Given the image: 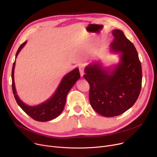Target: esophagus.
<instances>
[{"mask_svg":"<svg viewBox=\"0 0 157 157\" xmlns=\"http://www.w3.org/2000/svg\"><path fill=\"white\" fill-rule=\"evenodd\" d=\"M84 69H85V67H84V66H83V65L80 66V67H79V73L81 74V76H82V77H83V75H84Z\"/></svg>","mask_w":157,"mask_h":157,"instance_id":"34e87169","label":"esophagus"}]
</instances>
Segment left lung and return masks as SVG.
<instances>
[{
	"label": "left lung",
	"instance_id": "1",
	"mask_svg": "<svg viewBox=\"0 0 157 157\" xmlns=\"http://www.w3.org/2000/svg\"><path fill=\"white\" fill-rule=\"evenodd\" d=\"M111 50L121 53L120 61L113 69L101 63L90 64L83 75L90 84L89 100L93 109L105 117L120 115L136 102L141 89L142 68L132 43L120 30L112 31Z\"/></svg>",
	"mask_w": 157,
	"mask_h": 157
}]
</instances>
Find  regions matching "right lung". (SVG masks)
Returning <instances> with one entry per match:
<instances>
[{"instance_id": "obj_1", "label": "right lung", "mask_w": 157, "mask_h": 157, "mask_svg": "<svg viewBox=\"0 0 157 157\" xmlns=\"http://www.w3.org/2000/svg\"><path fill=\"white\" fill-rule=\"evenodd\" d=\"M26 43L27 41L21 44L19 47L16 53V58ZM14 67L15 61L13 65L11 73L12 89L15 100L25 113H26L32 118L38 121H48L59 116L64 108L66 97L69 92L80 78L79 69L78 68L74 69L63 78L55 93L49 99L37 105L29 106L21 101L16 94L14 82Z\"/></svg>"}]
</instances>
